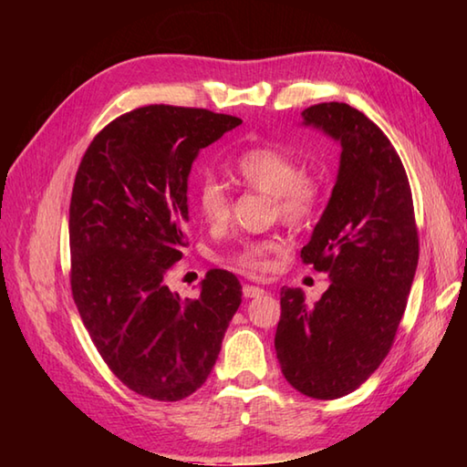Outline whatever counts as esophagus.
<instances>
[{"label":"esophagus","mask_w":467,"mask_h":467,"mask_svg":"<svg viewBox=\"0 0 467 467\" xmlns=\"http://www.w3.org/2000/svg\"><path fill=\"white\" fill-rule=\"evenodd\" d=\"M243 295L246 296V299H253V296L265 295V289H261V286H254V285H244Z\"/></svg>","instance_id":"esophagus-1"}]
</instances>
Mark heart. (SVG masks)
I'll list each match as a JSON object with an SVG mask.
<instances>
[{"label": "heart", "instance_id": "b5f03b06", "mask_svg": "<svg viewBox=\"0 0 467 467\" xmlns=\"http://www.w3.org/2000/svg\"><path fill=\"white\" fill-rule=\"evenodd\" d=\"M233 172L241 184L273 196L281 221L289 226L311 224L323 206V184L303 172L296 158L276 146L246 148L233 162ZM194 206L202 221L221 226L231 216V198L214 178H202L194 188ZM276 249V241L249 243L236 254V263L249 271H265L266 254Z\"/></svg>", "mask_w": 467, "mask_h": 467}]
</instances>
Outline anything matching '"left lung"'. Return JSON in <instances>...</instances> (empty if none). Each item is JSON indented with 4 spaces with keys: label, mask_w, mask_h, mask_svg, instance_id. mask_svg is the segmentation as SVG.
<instances>
[{
    "label": "left lung",
    "mask_w": 467,
    "mask_h": 467,
    "mask_svg": "<svg viewBox=\"0 0 467 467\" xmlns=\"http://www.w3.org/2000/svg\"><path fill=\"white\" fill-rule=\"evenodd\" d=\"M301 116L341 144L331 198L301 251L331 285L313 305L285 286L275 351L296 391L337 400L369 379L391 349L418 269V226L408 174L379 126L343 102Z\"/></svg>",
    "instance_id": "obj_1"
}]
</instances>
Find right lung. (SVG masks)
Segmentation results:
<instances>
[{"label":"right lung","instance_id":"obj_1","mask_svg":"<svg viewBox=\"0 0 467 467\" xmlns=\"http://www.w3.org/2000/svg\"><path fill=\"white\" fill-rule=\"evenodd\" d=\"M241 118L144 106L108 124L78 168L69 202L72 295L98 353L126 387L178 401L201 387L241 305L233 273L213 269L198 299L166 273L182 259L188 174Z\"/></svg>","mask_w":467,"mask_h":467}]
</instances>
